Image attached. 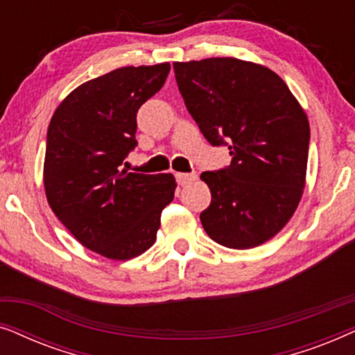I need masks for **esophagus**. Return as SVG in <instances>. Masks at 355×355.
<instances>
[{
  "mask_svg": "<svg viewBox=\"0 0 355 355\" xmlns=\"http://www.w3.org/2000/svg\"><path fill=\"white\" fill-rule=\"evenodd\" d=\"M197 174L193 173H176V181L179 186H186V184L196 181Z\"/></svg>",
  "mask_w": 355,
  "mask_h": 355,
  "instance_id": "1",
  "label": "esophagus"
}]
</instances>
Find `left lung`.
Instances as JSON below:
<instances>
[{"label":"left lung","instance_id":"obj_1","mask_svg":"<svg viewBox=\"0 0 355 355\" xmlns=\"http://www.w3.org/2000/svg\"><path fill=\"white\" fill-rule=\"evenodd\" d=\"M184 103L211 145L228 140L231 164L205 171L211 203L203 230L230 249L275 237L294 215L305 187L310 125L286 82L237 58L173 62Z\"/></svg>","mask_w":355,"mask_h":355}]
</instances>
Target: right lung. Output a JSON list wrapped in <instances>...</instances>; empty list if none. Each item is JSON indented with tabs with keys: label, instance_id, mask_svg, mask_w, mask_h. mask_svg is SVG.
I'll list each match as a JSON object with an SVG mask.
<instances>
[{
	"label": "right lung",
	"instance_id": "add662e5",
	"mask_svg": "<svg viewBox=\"0 0 355 355\" xmlns=\"http://www.w3.org/2000/svg\"><path fill=\"white\" fill-rule=\"evenodd\" d=\"M169 69V62L128 66L87 80L61 101L48 125V205L82 245L106 259L129 260L148 250L174 198L171 173L121 169L137 145V111L162 89Z\"/></svg>",
	"mask_w": 355,
	"mask_h": 355
}]
</instances>
